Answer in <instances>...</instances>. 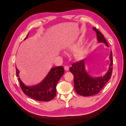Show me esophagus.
Returning a JSON list of instances; mask_svg holds the SVG:
<instances>
[{
	"instance_id": "obj_1",
	"label": "esophagus",
	"mask_w": 126,
	"mask_h": 126,
	"mask_svg": "<svg viewBox=\"0 0 126 126\" xmlns=\"http://www.w3.org/2000/svg\"><path fill=\"white\" fill-rule=\"evenodd\" d=\"M64 69L66 71H68L69 69V66H65L64 67Z\"/></svg>"
}]
</instances>
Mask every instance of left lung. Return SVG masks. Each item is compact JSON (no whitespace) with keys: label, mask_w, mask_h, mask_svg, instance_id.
<instances>
[{"label":"left lung","mask_w":126,"mask_h":126,"mask_svg":"<svg viewBox=\"0 0 126 126\" xmlns=\"http://www.w3.org/2000/svg\"><path fill=\"white\" fill-rule=\"evenodd\" d=\"M93 29L97 33L98 41L99 43H104L107 46H108L103 34L96 28L94 27ZM112 55L111 51L109 56L110 64L109 70L106 75L101 77L94 78L87 74L85 69V59L72 64L69 70L74 75V87L76 93L80 96H90L100 92L111 77L113 64Z\"/></svg>","instance_id":"obj_1"}]
</instances>
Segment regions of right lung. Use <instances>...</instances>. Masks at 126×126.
Instances as JSON below:
<instances>
[{
    "label": "right lung",
    "instance_id": "add662e5",
    "mask_svg": "<svg viewBox=\"0 0 126 126\" xmlns=\"http://www.w3.org/2000/svg\"><path fill=\"white\" fill-rule=\"evenodd\" d=\"M28 35L25 39L27 38ZM16 76L18 77V80L23 93L28 97L39 101H48L55 98L57 84L64 74L63 66L54 67L51 68L46 78L39 84L32 87H27L19 78V70L16 67Z\"/></svg>",
    "mask_w": 126,
    "mask_h": 126
}]
</instances>
